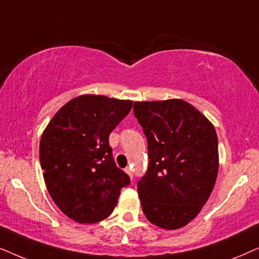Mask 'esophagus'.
I'll use <instances>...</instances> for the list:
<instances>
[{
    "mask_svg": "<svg viewBox=\"0 0 259 259\" xmlns=\"http://www.w3.org/2000/svg\"><path fill=\"white\" fill-rule=\"evenodd\" d=\"M125 172L127 173V175H128V176H130V178H131V179H132V178H133V175H132V169H131V168H128V167H127V168H125Z\"/></svg>",
    "mask_w": 259,
    "mask_h": 259,
    "instance_id": "34e87169",
    "label": "esophagus"
}]
</instances>
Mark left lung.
Returning <instances> with one entry per match:
<instances>
[{
    "label": "left lung",
    "mask_w": 259,
    "mask_h": 259,
    "mask_svg": "<svg viewBox=\"0 0 259 259\" xmlns=\"http://www.w3.org/2000/svg\"><path fill=\"white\" fill-rule=\"evenodd\" d=\"M148 144L147 173L138 183L146 218L165 230L192 222L213 190L219 168L214 126L180 99L136 101Z\"/></svg>",
    "instance_id": "obj_1"
}]
</instances>
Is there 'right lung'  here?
<instances>
[{"instance_id": "right-lung-1", "label": "right lung", "mask_w": 259, "mask_h": 259, "mask_svg": "<svg viewBox=\"0 0 259 259\" xmlns=\"http://www.w3.org/2000/svg\"><path fill=\"white\" fill-rule=\"evenodd\" d=\"M133 106L131 100L83 94L63 105L40 140V162L52 199L80 224L104 221L130 178L116 167L108 137Z\"/></svg>"}]
</instances>
